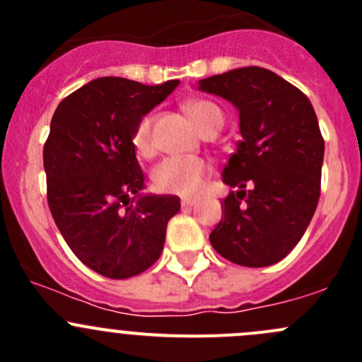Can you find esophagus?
<instances>
[{"label":"esophagus","mask_w":362,"mask_h":362,"mask_svg":"<svg viewBox=\"0 0 362 362\" xmlns=\"http://www.w3.org/2000/svg\"><path fill=\"white\" fill-rule=\"evenodd\" d=\"M194 204H196V199H192V198L182 199V206L184 208H191V206H194Z\"/></svg>","instance_id":"obj_1"}]
</instances>
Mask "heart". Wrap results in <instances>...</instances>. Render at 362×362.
<instances>
[{
    "label": "heart",
    "instance_id": "obj_1",
    "mask_svg": "<svg viewBox=\"0 0 362 362\" xmlns=\"http://www.w3.org/2000/svg\"><path fill=\"white\" fill-rule=\"evenodd\" d=\"M185 112L202 133L210 129L221 131L224 124L222 110L208 100H191L185 103ZM154 115L147 113L134 126L131 144L141 158L154 154ZM210 173V164L202 158H166L152 170V184L159 192L177 196H194L203 189Z\"/></svg>",
    "mask_w": 362,
    "mask_h": 362
}]
</instances>
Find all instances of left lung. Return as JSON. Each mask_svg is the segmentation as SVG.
<instances>
[{"mask_svg":"<svg viewBox=\"0 0 362 362\" xmlns=\"http://www.w3.org/2000/svg\"><path fill=\"white\" fill-rule=\"evenodd\" d=\"M240 112L236 152L222 180L238 191L224 199V217L210 243L240 266L282 261L305 235L320 196L324 138L308 98L269 69L247 66L198 82Z\"/></svg>","mask_w":362,"mask_h":362,"instance_id":"left-lung-1","label":"left lung"}]
</instances>
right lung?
<instances>
[{
	"instance_id": "right-lung-1",
	"label": "right lung",
	"mask_w": 362,
	"mask_h": 362,
	"mask_svg": "<svg viewBox=\"0 0 362 362\" xmlns=\"http://www.w3.org/2000/svg\"><path fill=\"white\" fill-rule=\"evenodd\" d=\"M178 86L120 76L93 80L64 98L43 147L47 202L73 254L113 280L136 276L159 259L180 198L145 194L131 134Z\"/></svg>"
}]
</instances>
